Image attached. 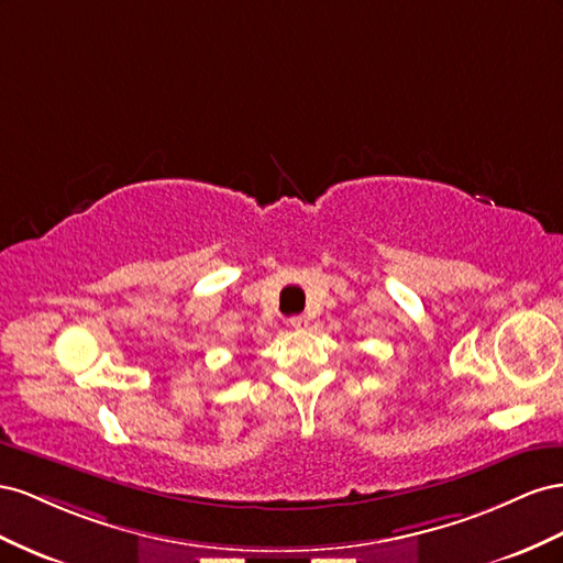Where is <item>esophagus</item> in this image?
Segmentation results:
<instances>
[{
  "instance_id": "34e87169",
  "label": "esophagus",
  "mask_w": 563,
  "mask_h": 563,
  "mask_svg": "<svg viewBox=\"0 0 563 563\" xmlns=\"http://www.w3.org/2000/svg\"><path fill=\"white\" fill-rule=\"evenodd\" d=\"M287 325H290L292 330H303V328L309 325V320L303 318V316H292L290 320H287Z\"/></svg>"
}]
</instances>
